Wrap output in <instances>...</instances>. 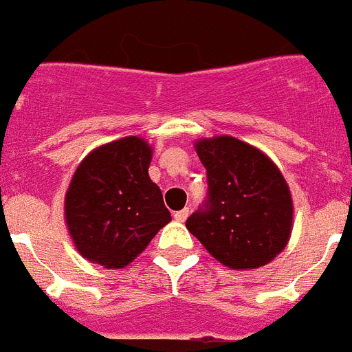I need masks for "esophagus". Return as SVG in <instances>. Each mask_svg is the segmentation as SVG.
I'll list each match as a JSON object with an SVG mask.
<instances>
[{
    "instance_id": "esophagus-1",
    "label": "esophagus",
    "mask_w": 352,
    "mask_h": 352,
    "mask_svg": "<svg viewBox=\"0 0 352 352\" xmlns=\"http://www.w3.org/2000/svg\"><path fill=\"white\" fill-rule=\"evenodd\" d=\"M188 213H190V210H188V208H183V210H179L174 213V220H176V222H185L186 217H188Z\"/></svg>"
}]
</instances>
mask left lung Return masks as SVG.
I'll use <instances>...</instances> for the list:
<instances>
[{
	"instance_id": "obj_1",
	"label": "left lung",
	"mask_w": 352,
	"mask_h": 352,
	"mask_svg": "<svg viewBox=\"0 0 352 352\" xmlns=\"http://www.w3.org/2000/svg\"><path fill=\"white\" fill-rule=\"evenodd\" d=\"M208 197L186 229L217 261L232 270L268 264L285 248L292 199L278 167L263 151L231 135L201 139Z\"/></svg>"
}]
</instances>
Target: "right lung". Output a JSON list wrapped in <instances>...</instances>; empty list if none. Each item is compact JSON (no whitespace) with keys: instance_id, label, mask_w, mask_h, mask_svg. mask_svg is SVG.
Here are the masks:
<instances>
[{"instance_id":"1","label":"right lung","mask_w":352,"mask_h":352,"mask_svg":"<svg viewBox=\"0 0 352 352\" xmlns=\"http://www.w3.org/2000/svg\"><path fill=\"white\" fill-rule=\"evenodd\" d=\"M149 162L151 146L135 135L93 149L80 162L65 195V220L80 256L125 268L170 222L149 179Z\"/></svg>"}]
</instances>
